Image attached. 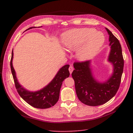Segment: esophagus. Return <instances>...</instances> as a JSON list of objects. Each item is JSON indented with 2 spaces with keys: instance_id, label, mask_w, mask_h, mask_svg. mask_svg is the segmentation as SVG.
<instances>
[{
  "instance_id": "1",
  "label": "esophagus",
  "mask_w": 133,
  "mask_h": 133,
  "mask_svg": "<svg viewBox=\"0 0 133 133\" xmlns=\"http://www.w3.org/2000/svg\"><path fill=\"white\" fill-rule=\"evenodd\" d=\"M69 72H70V74H71V73L73 71V70H74V68H73V67L72 66H70V67H69Z\"/></svg>"
}]
</instances>
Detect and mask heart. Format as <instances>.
<instances>
[{
    "instance_id": "heart-1",
    "label": "heart",
    "mask_w": 133,
    "mask_h": 133,
    "mask_svg": "<svg viewBox=\"0 0 133 133\" xmlns=\"http://www.w3.org/2000/svg\"><path fill=\"white\" fill-rule=\"evenodd\" d=\"M62 42L66 50L76 51L79 61H89L97 54L104 42V36L92 28H82L64 34Z\"/></svg>"
}]
</instances>
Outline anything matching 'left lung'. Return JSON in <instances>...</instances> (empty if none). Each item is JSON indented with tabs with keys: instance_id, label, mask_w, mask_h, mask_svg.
I'll list each match as a JSON object with an SVG mask.
<instances>
[{
	"instance_id": "obj_1",
	"label": "left lung",
	"mask_w": 133,
	"mask_h": 133,
	"mask_svg": "<svg viewBox=\"0 0 133 133\" xmlns=\"http://www.w3.org/2000/svg\"><path fill=\"white\" fill-rule=\"evenodd\" d=\"M106 30L109 35L110 46L107 60L113 67V71L108 79L103 82L96 79L90 61L74 63L75 70L71 75L76 93L79 101L88 106H99L111 99L119 89L123 73L124 61L121 44L109 29L106 28Z\"/></svg>"
}]
</instances>
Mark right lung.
Wrapping results in <instances>:
<instances>
[{
	"label": "right lung",
	"mask_w": 133,
	"mask_h": 133,
	"mask_svg": "<svg viewBox=\"0 0 133 133\" xmlns=\"http://www.w3.org/2000/svg\"><path fill=\"white\" fill-rule=\"evenodd\" d=\"M34 27H33L32 28ZM31 29H32V27H31ZM13 56L12 50L10 66L15 87L19 95L27 103L35 108L47 109L54 106L59 99V92L62 82L64 79L68 78L70 75L69 65L66 64L61 67L53 79L43 89L36 91H30L22 87L18 82L16 72L12 65Z\"/></svg>",
	"instance_id": "1"
}]
</instances>
